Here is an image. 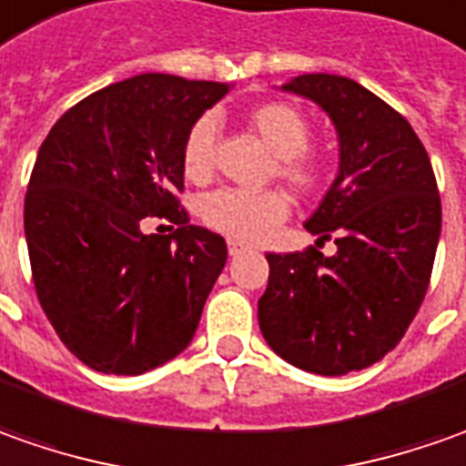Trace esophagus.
Wrapping results in <instances>:
<instances>
[{"instance_id": "34e87169", "label": "esophagus", "mask_w": 466, "mask_h": 466, "mask_svg": "<svg viewBox=\"0 0 466 466\" xmlns=\"http://www.w3.org/2000/svg\"><path fill=\"white\" fill-rule=\"evenodd\" d=\"M228 254L230 256L246 254V246H243V243H238V240H228Z\"/></svg>"}]
</instances>
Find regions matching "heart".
Instances as JSON below:
<instances>
[{
  "label": "heart",
  "instance_id": "1",
  "mask_svg": "<svg viewBox=\"0 0 466 466\" xmlns=\"http://www.w3.org/2000/svg\"><path fill=\"white\" fill-rule=\"evenodd\" d=\"M248 125L258 140L277 158V177L298 197L318 195L328 182L326 164L308 151L310 123L295 105L267 102L248 115ZM215 156V123L199 117L184 136L182 167L195 182H205L212 171ZM289 212V202L282 192H240L218 189L199 199V218L205 226L228 238L256 243L282 223Z\"/></svg>",
  "mask_w": 466,
  "mask_h": 466
}]
</instances>
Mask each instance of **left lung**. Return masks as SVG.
<instances>
[{"mask_svg": "<svg viewBox=\"0 0 466 466\" xmlns=\"http://www.w3.org/2000/svg\"><path fill=\"white\" fill-rule=\"evenodd\" d=\"M284 92L308 96L336 125L339 174L305 228L339 251L269 254L258 326L299 370L339 377L390 354L426 298L441 236V197L410 123L336 74H302Z\"/></svg>", "mask_w": 466, "mask_h": 466, "instance_id": "obj_1", "label": "left lung"}]
</instances>
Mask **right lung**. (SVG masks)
Segmentation results:
<instances>
[{
	"label": "right lung",
	"mask_w": 466,
	"mask_h": 466,
	"mask_svg": "<svg viewBox=\"0 0 466 466\" xmlns=\"http://www.w3.org/2000/svg\"><path fill=\"white\" fill-rule=\"evenodd\" d=\"M228 84L140 74L61 115L37 151L25 238L40 308L86 367L143 374L184 351L226 267L223 236L189 226L182 146ZM148 214L177 226L146 237Z\"/></svg>",
	"instance_id": "add662e5"
}]
</instances>
